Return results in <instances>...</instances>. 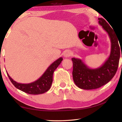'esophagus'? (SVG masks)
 I'll use <instances>...</instances> for the list:
<instances>
[{"mask_svg":"<svg viewBox=\"0 0 122 122\" xmlns=\"http://www.w3.org/2000/svg\"><path fill=\"white\" fill-rule=\"evenodd\" d=\"M63 55H64V56L66 57V58H68V57H69L71 55V53L70 52V51H66L65 52H64Z\"/></svg>","mask_w":122,"mask_h":122,"instance_id":"obj_1","label":"esophagus"}]
</instances>
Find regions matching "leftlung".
Instances as JSON below:
<instances>
[{
	"mask_svg": "<svg viewBox=\"0 0 122 122\" xmlns=\"http://www.w3.org/2000/svg\"><path fill=\"white\" fill-rule=\"evenodd\" d=\"M98 19V24L102 26L110 38V55L104 64L97 69L89 68L80 59L72 58L73 81L76 86L81 89L92 90L101 87L111 81L117 70L120 58L118 39L114 30L104 19L99 18Z\"/></svg>",
	"mask_w": 122,
	"mask_h": 122,
	"instance_id": "left-lung-1",
	"label": "left lung"
}]
</instances>
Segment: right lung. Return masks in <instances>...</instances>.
Segmentation results:
<instances>
[{"mask_svg":"<svg viewBox=\"0 0 122 122\" xmlns=\"http://www.w3.org/2000/svg\"><path fill=\"white\" fill-rule=\"evenodd\" d=\"M63 60V58H61L57 59L49 66L42 76L39 79L35 82L28 84L19 83L14 81L8 73H7L8 76L14 86L18 89L22 91L29 94H40L47 92L50 89L53 81V74L55 70Z\"/></svg>","mask_w":122,"mask_h":122,"instance_id":"1","label":"right lung"}]
</instances>
